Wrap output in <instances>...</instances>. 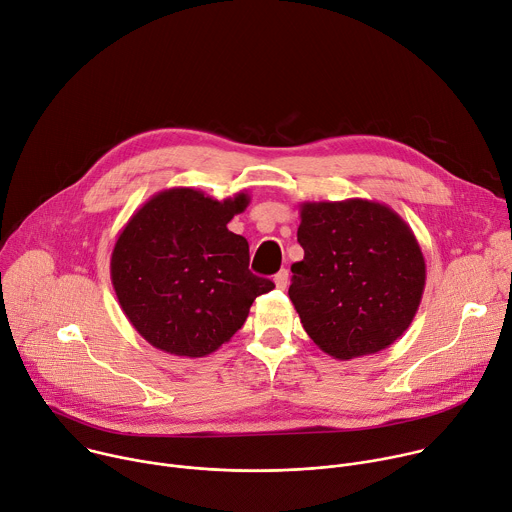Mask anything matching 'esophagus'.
<instances>
[{
	"label": "esophagus",
	"mask_w": 512,
	"mask_h": 512,
	"mask_svg": "<svg viewBox=\"0 0 512 512\" xmlns=\"http://www.w3.org/2000/svg\"><path fill=\"white\" fill-rule=\"evenodd\" d=\"M274 285L280 291L287 289V285H289V270L287 268H282L278 274H274Z\"/></svg>",
	"instance_id": "1"
}]
</instances>
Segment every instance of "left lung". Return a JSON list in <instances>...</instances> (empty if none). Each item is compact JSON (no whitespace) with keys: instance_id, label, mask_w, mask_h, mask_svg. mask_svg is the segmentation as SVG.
<instances>
[{"instance_id":"8db88e82","label":"left lung","mask_w":512,"mask_h":512,"mask_svg":"<svg viewBox=\"0 0 512 512\" xmlns=\"http://www.w3.org/2000/svg\"><path fill=\"white\" fill-rule=\"evenodd\" d=\"M289 297L319 350L354 360L394 344L425 291V258L405 219L368 199L305 201Z\"/></svg>"}]
</instances>
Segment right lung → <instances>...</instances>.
<instances>
[{
  "label": "right lung",
  "instance_id": "add662e5",
  "mask_svg": "<svg viewBox=\"0 0 512 512\" xmlns=\"http://www.w3.org/2000/svg\"><path fill=\"white\" fill-rule=\"evenodd\" d=\"M248 193L217 201L189 187L150 197L111 252V285L134 329L173 356L203 358L230 342L258 295L274 289L248 270L246 238L227 230Z\"/></svg>",
  "mask_w": 512,
  "mask_h": 512
}]
</instances>
